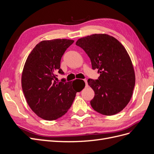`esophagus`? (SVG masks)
<instances>
[{"label":"esophagus","instance_id":"obj_1","mask_svg":"<svg viewBox=\"0 0 154 154\" xmlns=\"http://www.w3.org/2000/svg\"><path fill=\"white\" fill-rule=\"evenodd\" d=\"M83 81H84V82L85 83V87H87V86L88 85V84H87V80H83Z\"/></svg>","mask_w":154,"mask_h":154}]
</instances>
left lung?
<instances>
[{
    "label": "left lung",
    "instance_id": "8db88e82",
    "mask_svg": "<svg viewBox=\"0 0 154 154\" xmlns=\"http://www.w3.org/2000/svg\"><path fill=\"white\" fill-rule=\"evenodd\" d=\"M76 45L90 58L92 69H97V80L88 79L94 91L91 105L101 114H118L127 105L135 86V73L123 45L113 36L94 34L78 39Z\"/></svg>",
    "mask_w": 154,
    "mask_h": 154
}]
</instances>
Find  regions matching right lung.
Instances as JSON below:
<instances>
[{
	"label": "right lung",
	"instance_id": "add662e5",
	"mask_svg": "<svg viewBox=\"0 0 154 154\" xmlns=\"http://www.w3.org/2000/svg\"><path fill=\"white\" fill-rule=\"evenodd\" d=\"M74 42L67 39L42 41L27 57L22 74V88L27 104L41 118L57 119L71 106L79 90L76 81H56L57 73L64 74L60 62L65 51Z\"/></svg>",
	"mask_w": 154,
	"mask_h": 154
}]
</instances>
